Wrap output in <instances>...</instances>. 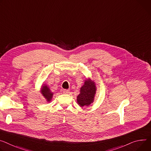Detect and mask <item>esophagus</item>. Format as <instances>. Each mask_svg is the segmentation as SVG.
<instances>
[{
  "mask_svg": "<svg viewBox=\"0 0 151 151\" xmlns=\"http://www.w3.org/2000/svg\"><path fill=\"white\" fill-rule=\"evenodd\" d=\"M69 92H70V91L68 90H63V93L64 94H68V93H69Z\"/></svg>",
  "mask_w": 151,
  "mask_h": 151,
  "instance_id": "34e87169",
  "label": "esophagus"
}]
</instances>
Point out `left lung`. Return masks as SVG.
I'll return each mask as SVG.
<instances>
[{"label":"left lung","instance_id":"obj_1","mask_svg":"<svg viewBox=\"0 0 151 151\" xmlns=\"http://www.w3.org/2000/svg\"><path fill=\"white\" fill-rule=\"evenodd\" d=\"M96 86L90 78L85 80L84 85L80 88V93L77 96V104L81 106H88L94 100L96 93Z\"/></svg>","mask_w":151,"mask_h":151}]
</instances>
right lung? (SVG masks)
<instances>
[{
	"mask_svg": "<svg viewBox=\"0 0 151 151\" xmlns=\"http://www.w3.org/2000/svg\"><path fill=\"white\" fill-rule=\"evenodd\" d=\"M40 92L43 95V96L45 98L47 102H50L53 98V93L52 92L49 86L46 84H43L40 88Z\"/></svg>",
	"mask_w": 151,
	"mask_h": 151,
	"instance_id": "1",
	"label": "right lung"
}]
</instances>
